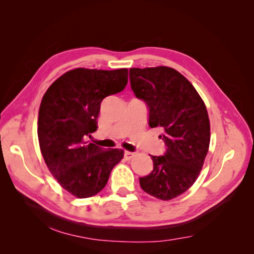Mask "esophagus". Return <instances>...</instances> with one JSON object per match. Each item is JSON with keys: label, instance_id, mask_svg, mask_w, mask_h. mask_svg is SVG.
Returning a JSON list of instances; mask_svg holds the SVG:
<instances>
[{"label": "esophagus", "instance_id": "34e87169", "mask_svg": "<svg viewBox=\"0 0 254 254\" xmlns=\"http://www.w3.org/2000/svg\"><path fill=\"white\" fill-rule=\"evenodd\" d=\"M134 152H130V151H126L124 152V158L127 159V160H130L133 157H134Z\"/></svg>", "mask_w": 254, "mask_h": 254}]
</instances>
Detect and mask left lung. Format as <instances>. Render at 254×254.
Returning a JSON list of instances; mask_svg holds the SVG:
<instances>
[{
  "label": "left lung",
  "instance_id": "obj_1",
  "mask_svg": "<svg viewBox=\"0 0 254 254\" xmlns=\"http://www.w3.org/2000/svg\"><path fill=\"white\" fill-rule=\"evenodd\" d=\"M134 95L149 109L150 127H161L163 156H151L153 170L140 186L158 199L170 200L192 186L204 165L210 140L205 103L186 77L174 68H130Z\"/></svg>",
  "mask_w": 254,
  "mask_h": 254
}]
</instances>
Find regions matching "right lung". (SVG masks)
Segmentation results:
<instances>
[{"instance_id": "right-lung-1", "label": "right lung", "mask_w": 254, "mask_h": 254, "mask_svg": "<svg viewBox=\"0 0 254 254\" xmlns=\"http://www.w3.org/2000/svg\"><path fill=\"white\" fill-rule=\"evenodd\" d=\"M127 84V68H76L55 80L42 97L38 119L42 157L60 186L78 198L98 194L122 160V149L105 151L88 137L97 130L102 101Z\"/></svg>"}]
</instances>
